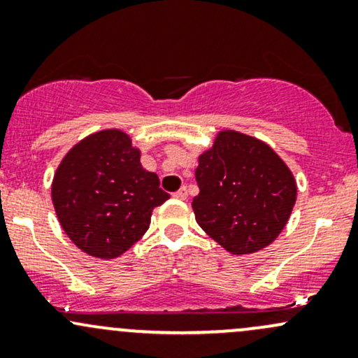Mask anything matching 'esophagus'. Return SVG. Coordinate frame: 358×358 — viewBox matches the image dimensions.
<instances>
[{"instance_id":"esophagus-1","label":"esophagus","mask_w":358,"mask_h":358,"mask_svg":"<svg viewBox=\"0 0 358 358\" xmlns=\"http://www.w3.org/2000/svg\"><path fill=\"white\" fill-rule=\"evenodd\" d=\"M173 196H175V199H178V200H187V199H188V190H187V187H182L178 192H175Z\"/></svg>"}]
</instances>
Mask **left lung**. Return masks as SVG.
<instances>
[{
	"mask_svg": "<svg viewBox=\"0 0 358 358\" xmlns=\"http://www.w3.org/2000/svg\"><path fill=\"white\" fill-rule=\"evenodd\" d=\"M195 178V219L232 254L269 245L296 202V182L285 162L266 143L236 131L220 133L200 156Z\"/></svg>",
	"mask_w": 358,
	"mask_h": 358,
	"instance_id": "left-lung-1",
	"label": "left lung"
}]
</instances>
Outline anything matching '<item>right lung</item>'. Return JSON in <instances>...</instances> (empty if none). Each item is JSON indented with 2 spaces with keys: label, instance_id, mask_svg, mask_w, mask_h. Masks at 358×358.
<instances>
[{
  "label": "right lung",
  "instance_id": "obj_1",
  "mask_svg": "<svg viewBox=\"0 0 358 358\" xmlns=\"http://www.w3.org/2000/svg\"><path fill=\"white\" fill-rule=\"evenodd\" d=\"M168 199L158 175L141 166L139 151L117 129L73 146L52 185L62 229L77 248L101 259L121 256L141 239L153 208Z\"/></svg>",
  "mask_w": 358,
  "mask_h": 358
}]
</instances>
